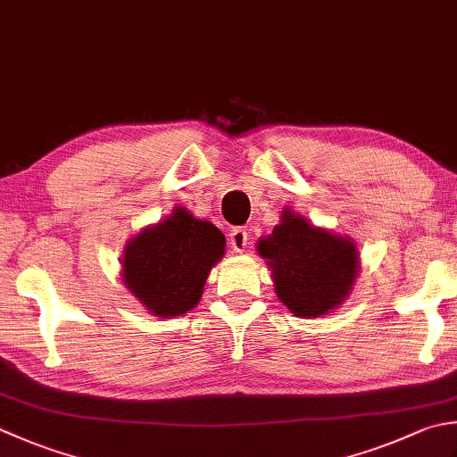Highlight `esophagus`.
I'll return each mask as SVG.
<instances>
[{
    "mask_svg": "<svg viewBox=\"0 0 457 457\" xmlns=\"http://www.w3.org/2000/svg\"><path fill=\"white\" fill-rule=\"evenodd\" d=\"M249 244V236H247V229L245 228H234L229 231V245L236 249L237 253L245 252V247Z\"/></svg>",
    "mask_w": 457,
    "mask_h": 457,
    "instance_id": "obj_1",
    "label": "esophagus"
}]
</instances>
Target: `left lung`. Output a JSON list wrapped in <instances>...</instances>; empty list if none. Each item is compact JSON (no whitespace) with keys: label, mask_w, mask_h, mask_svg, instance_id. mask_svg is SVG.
Segmentation results:
<instances>
[{"label":"left lung","mask_w":457,"mask_h":457,"mask_svg":"<svg viewBox=\"0 0 457 457\" xmlns=\"http://www.w3.org/2000/svg\"><path fill=\"white\" fill-rule=\"evenodd\" d=\"M257 252L273 271L277 297L295 317L305 319L341 305L361 265L351 237L311 226L289 208L273 234L257 241Z\"/></svg>","instance_id":"left-lung-1"}]
</instances>
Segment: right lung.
I'll return each instance as SVG.
<instances>
[{"instance_id": "1", "label": "right lung", "mask_w": 457, "mask_h": 457, "mask_svg": "<svg viewBox=\"0 0 457 457\" xmlns=\"http://www.w3.org/2000/svg\"><path fill=\"white\" fill-rule=\"evenodd\" d=\"M226 252V237L212 221L186 208L134 236L122 257V281L156 317H182L198 305L212 267Z\"/></svg>"}]
</instances>
